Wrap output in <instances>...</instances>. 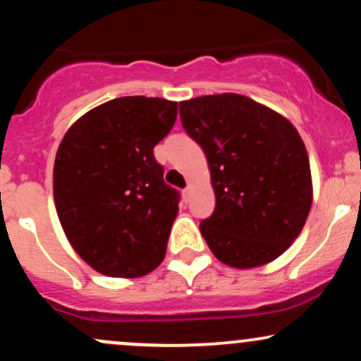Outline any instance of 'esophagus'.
Masks as SVG:
<instances>
[{"instance_id":"obj_1","label":"esophagus","mask_w":361,"mask_h":361,"mask_svg":"<svg viewBox=\"0 0 361 361\" xmlns=\"http://www.w3.org/2000/svg\"><path fill=\"white\" fill-rule=\"evenodd\" d=\"M181 195H183L185 202H190V198H192V188H190V186H186L183 192H181Z\"/></svg>"}]
</instances>
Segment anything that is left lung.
<instances>
[{"label":"left lung","instance_id":"1","mask_svg":"<svg viewBox=\"0 0 361 361\" xmlns=\"http://www.w3.org/2000/svg\"><path fill=\"white\" fill-rule=\"evenodd\" d=\"M180 117L209 163L215 210L200 231L215 258L246 270L283 255L312 205L307 149L297 128L238 93L181 102Z\"/></svg>","mask_w":361,"mask_h":361}]
</instances>
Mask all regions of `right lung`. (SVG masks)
<instances>
[{"instance_id":"1","label":"right lung","mask_w":361,"mask_h":361,"mask_svg":"<svg viewBox=\"0 0 361 361\" xmlns=\"http://www.w3.org/2000/svg\"><path fill=\"white\" fill-rule=\"evenodd\" d=\"M176 115V102L115 98L78 118L61 140L57 217L74 251L102 275L137 279L164 259L180 195L164 183L154 146Z\"/></svg>"}]
</instances>
